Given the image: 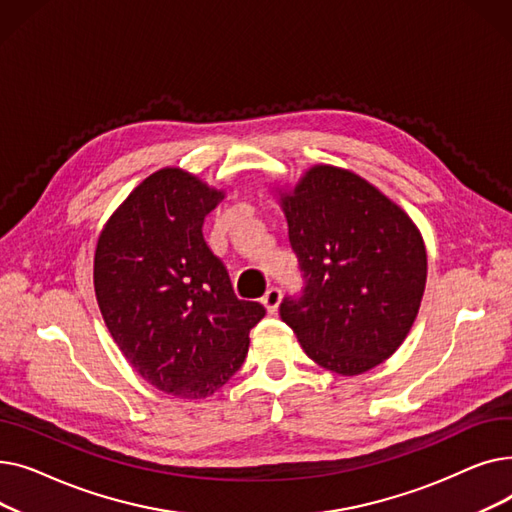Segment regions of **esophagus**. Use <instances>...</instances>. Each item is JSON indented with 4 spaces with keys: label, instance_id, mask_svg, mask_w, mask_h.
<instances>
[{
    "label": "esophagus",
    "instance_id": "obj_1",
    "mask_svg": "<svg viewBox=\"0 0 512 512\" xmlns=\"http://www.w3.org/2000/svg\"><path fill=\"white\" fill-rule=\"evenodd\" d=\"M280 301H282V290L276 288V286H272L270 290H267L263 294V299H261V303L267 309V313H276L278 307H280Z\"/></svg>",
    "mask_w": 512,
    "mask_h": 512
}]
</instances>
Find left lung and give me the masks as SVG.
Instances as JSON below:
<instances>
[{"instance_id": "left-lung-1", "label": "left lung", "mask_w": 512, "mask_h": 512, "mask_svg": "<svg viewBox=\"0 0 512 512\" xmlns=\"http://www.w3.org/2000/svg\"><path fill=\"white\" fill-rule=\"evenodd\" d=\"M305 288L280 317L317 365L359 375L405 342L427 278L421 232L351 170L313 166L280 195Z\"/></svg>"}]
</instances>
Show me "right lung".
<instances>
[{"mask_svg": "<svg viewBox=\"0 0 512 512\" xmlns=\"http://www.w3.org/2000/svg\"><path fill=\"white\" fill-rule=\"evenodd\" d=\"M224 199L197 176L164 168L145 178L99 234L95 297L107 330L157 390L205 398L240 369L263 305L240 301L203 238Z\"/></svg>", "mask_w": 512, "mask_h": 512, "instance_id": "obj_1", "label": "right lung"}]
</instances>
